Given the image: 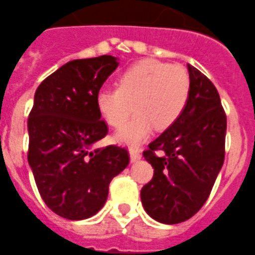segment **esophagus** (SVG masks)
<instances>
[{
  "mask_svg": "<svg viewBox=\"0 0 255 255\" xmlns=\"http://www.w3.org/2000/svg\"><path fill=\"white\" fill-rule=\"evenodd\" d=\"M129 156H130V161H132V163H133V161L140 160V159H141V154L137 149H130L129 150Z\"/></svg>",
  "mask_w": 255,
  "mask_h": 255,
  "instance_id": "esophagus-1",
  "label": "esophagus"
}]
</instances>
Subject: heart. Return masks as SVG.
I'll list each match as a JSON object with an SVG mask.
<instances>
[{"mask_svg":"<svg viewBox=\"0 0 255 255\" xmlns=\"http://www.w3.org/2000/svg\"><path fill=\"white\" fill-rule=\"evenodd\" d=\"M190 95V75L180 64L145 59L119 74L117 88H101L96 108L112 127L136 115L118 129L117 142L136 146L158 130L173 126L185 110Z\"/></svg>","mask_w":255,"mask_h":255,"instance_id":"b5f03b06","label":"heart"}]
</instances>
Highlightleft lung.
Masks as SVG:
<instances>
[{"mask_svg":"<svg viewBox=\"0 0 255 255\" xmlns=\"http://www.w3.org/2000/svg\"><path fill=\"white\" fill-rule=\"evenodd\" d=\"M187 69L190 95L185 110L143 151L154 176L141 190V201L146 213L165 225L198 213L225 160L227 119L220 94L200 70L192 65Z\"/></svg>","mask_w":255,"mask_h":255,"instance_id":"1","label":"left lung"}]
</instances>
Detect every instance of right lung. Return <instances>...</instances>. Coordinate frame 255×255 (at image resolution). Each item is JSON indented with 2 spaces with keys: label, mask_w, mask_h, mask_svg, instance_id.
I'll return each instance as SVG.
<instances>
[{
  "label": "right lung",
  "mask_w": 255,
  "mask_h": 255,
  "mask_svg": "<svg viewBox=\"0 0 255 255\" xmlns=\"http://www.w3.org/2000/svg\"><path fill=\"white\" fill-rule=\"evenodd\" d=\"M103 55L66 63L38 86L28 118V163L42 199L66 220H86L104 207L110 181L129 163L127 149H94L108 134L96 95L118 66Z\"/></svg>",
  "instance_id": "obj_1"
}]
</instances>
